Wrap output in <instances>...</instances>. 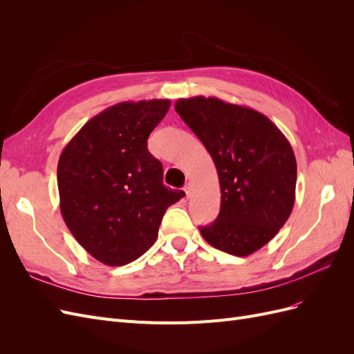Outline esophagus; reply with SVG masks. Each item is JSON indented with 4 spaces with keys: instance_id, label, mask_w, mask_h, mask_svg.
<instances>
[{
    "instance_id": "esophagus-1",
    "label": "esophagus",
    "mask_w": 354,
    "mask_h": 354,
    "mask_svg": "<svg viewBox=\"0 0 354 354\" xmlns=\"http://www.w3.org/2000/svg\"><path fill=\"white\" fill-rule=\"evenodd\" d=\"M185 192H186V195H187V198H189L190 194H192V185H190V183H187V185L185 186Z\"/></svg>"
}]
</instances>
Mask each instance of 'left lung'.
<instances>
[{"label":"left lung","mask_w":354,"mask_h":354,"mask_svg":"<svg viewBox=\"0 0 354 354\" xmlns=\"http://www.w3.org/2000/svg\"><path fill=\"white\" fill-rule=\"evenodd\" d=\"M217 168L221 205L199 227L214 248L246 257L269 243L291 216L297 160L291 143L266 115L217 97L196 95L174 104Z\"/></svg>","instance_id":"8db88e82"}]
</instances>
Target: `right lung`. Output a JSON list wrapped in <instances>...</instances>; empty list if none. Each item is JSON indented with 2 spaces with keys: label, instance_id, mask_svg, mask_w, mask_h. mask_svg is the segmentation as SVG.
Instances as JSON below:
<instances>
[{
  "label": "right lung",
  "instance_id": "obj_1",
  "mask_svg": "<svg viewBox=\"0 0 354 354\" xmlns=\"http://www.w3.org/2000/svg\"><path fill=\"white\" fill-rule=\"evenodd\" d=\"M169 100L122 102L85 124L57 164L60 211L82 248L106 266H124L158 238L169 205L185 196L167 189L162 164L147 138L169 109Z\"/></svg>",
  "mask_w": 354,
  "mask_h": 354
}]
</instances>
